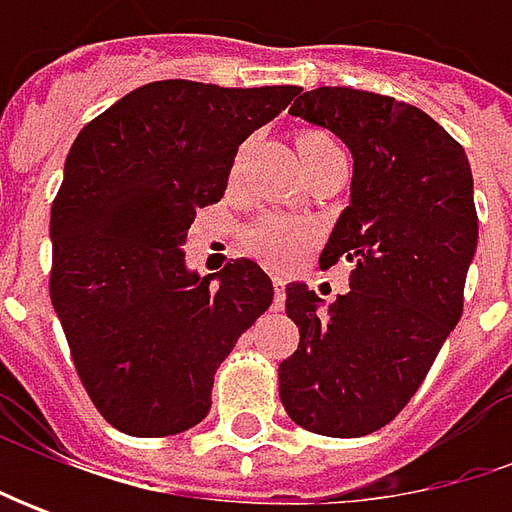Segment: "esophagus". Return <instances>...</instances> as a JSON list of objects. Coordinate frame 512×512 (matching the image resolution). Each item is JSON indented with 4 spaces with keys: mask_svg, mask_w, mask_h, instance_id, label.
I'll return each mask as SVG.
<instances>
[{
    "mask_svg": "<svg viewBox=\"0 0 512 512\" xmlns=\"http://www.w3.org/2000/svg\"><path fill=\"white\" fill-rule=\"evenodd\" d=\"M273 302H276V307L285 305V279L282 276L273 279Z\"/></svg>",
    "mask_w": 512,
    "mask_h": 512,
    "instance_id": "esophagus-1",
    "label": "esophagus"
}]
</instances>
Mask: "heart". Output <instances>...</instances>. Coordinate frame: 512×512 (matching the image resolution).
Instances as JSON below:
<instances>
[{"label":"heart","mask_w":512,"mask_h":512,"mask_svg":"<svg viewBox=\"0 0 512 512\" xmlns=\"http://www.w3.org/2000/svg\"><path fill=\"white\" fill-rule=\"evenodd\" d=\"M316 142H333L322 133H305L299 139V148L305 145H316ZM242 162V153L236 156V165H233V176L239 170ZM247 245L253 247L262 259L273 262V265H285L290 259H296L299 245H302V230L299 225H290V222H279V219H262L247 230Z\"/></svg>","instance_id":"obj_1"}]
</instances>
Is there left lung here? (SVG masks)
Segmentation results:
<instances>
[{"label":"left lung","mask_w":512,"mask_h":512,"mask_svg":"<svg viewBox=\"0 0 512 512\" xmlns=\"http://www.w3.org/2000/svg\"><path fill=\"white\" fill-rule=\"evenodd\" d=\"M290 116L339 136L353 156L350 205L319 267L350 262L336 302L287 285L299 347L279 364L287 416L310 433L356 439L393 422L459 325L479 245L464 148L424 110L353 88L302 93Z\"/></svg>","instance_id":"left-lung-1"}]
</instances>
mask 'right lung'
Listing matches in <instances>:
<instances>
[{
    "instance_id": "add662e5",
    "label": "right lung",
    "mask_w": 512,
    "mask_h": 512,
    "mask_svg": "<svg viewBox=\"0 0 512 512\" xmlns=\"http://www.w3.org/2000/svg\"><path fill=\"white\" fill-rule=\"evenodd\" d=\"M296 85L165 79L130 90L76 136L50 207V302L90 402L128 436H173L210 410L216 367L270 302L250 259L185 262L199 207L225 196L236 150Z\"/></svg>"
}]
</instances>
